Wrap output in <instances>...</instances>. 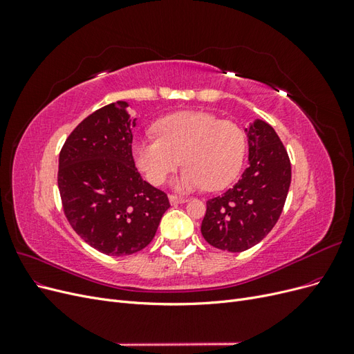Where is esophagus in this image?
Listing matches in <instances>:
<instances>
[{"instance_id": "34e87169", "label": "esophagus", "mask_w": 354, "mask_h": 354, "mask_svg": "<svg viewBox=\"0 0 354 354\" xmlns=\"http://www.w3.org/2000/svg\"><path fill=\"white\" fill-rule=\"evenodd\" d=\"M189 199L187 198H183V196H177V195H169V202L171 205H177V203H185L187 202Z\"/></svg>"}]
</instances>
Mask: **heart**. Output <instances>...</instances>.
<instances>
[{
    "label": "heart",
    "instance_id": "1",
    "mask_svg": "<svg viewBox=\"0 0 354 354\" xmlns=\"http://www.w3.org/2000/svg\"><path fill=\"white\" fill-rule=\"evenodd\" d=\"M158 138L137 140L131 146L137 168L159 186L181 164L186 168L174 181L181 190L205 186L227 187L238 177L246 152V138L232 121L199 111H181L155 124Z\"/></svg>",
    "mask_w": 354,
    "mask_h": 354
}]
</instances>
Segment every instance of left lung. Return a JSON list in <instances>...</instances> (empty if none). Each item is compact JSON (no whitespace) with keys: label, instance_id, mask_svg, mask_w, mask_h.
I'll use <instances>...</instances> for the list:
<instances>
[{"label":"left lung","instance_id":"left-lung-1","mask_svg":"<svg viewBox=\"0 0 354 354\" xmlns=\"http://www.w3.org/2000/svg\"><path fill=\"white\" fill-rule=\"evenodd\" d=\"M245 131L250 167L226 194L207 201L201 226L209 245L229 252L250 250L269 234L291 185V162L273 127L255 120Z\"/></svg>","mask_w":354,"mask_h":354}]
</instances>
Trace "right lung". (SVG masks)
<instances>
[{"instance_id": "1", "label": "right lung", "mask_w": 354, "mask_h": 354, "mask_svg": "<svg viewBox=\"0 0 354 354\" xmlns=\"http://www.w3.org/2000/svg\"><path fill=\"white\" fill-rule=\"evenodd\" d=\"M128 108L116 102L93 112L59 155L57 185L69 224L94 250L115 257L146 248L169 208L167 194L136 168V118Z\"/></svg>"}]
</instances>
